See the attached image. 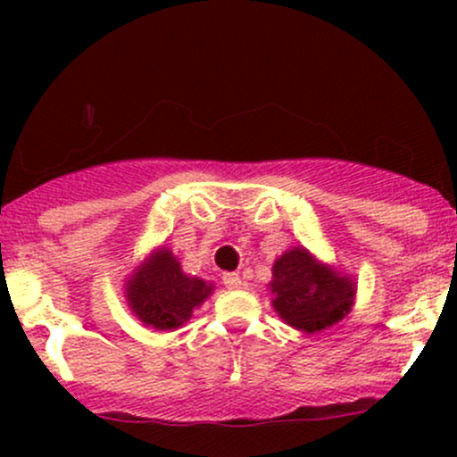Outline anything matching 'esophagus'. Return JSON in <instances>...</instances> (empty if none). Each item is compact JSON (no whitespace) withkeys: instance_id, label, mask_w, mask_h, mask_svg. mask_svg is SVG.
Segmentation results:
<instances>
[{"instance_id":"34e87169","label":"esophagus","mask_w":457,"mask_h":457,"mask_svg":"<svg viewBox=\"0 0 457 457\" xmlns=\"http://www.w3.org/2000/svg\"><path fill=\"white\" fill-rule=\"evenodd\" d=\"M223 283L225 287H229V290H238V287L243 286V279H240L238 272H225Z\"/></svg>"}]
</instances>
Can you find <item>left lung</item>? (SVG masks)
Instances as JSON below:
<instances>
[{
  "label": "left lung",
  "mask_w": 457,
  "mask_h": 457,
  "mask_svg": "<svg viewBox=\"0 0 457 457\" xmlns=\"http://www.w3.org/2000/svg\"><path fill=\"white\" fill-rule=\"evenodd\" d=\"M272 309L287 327L313 335L353 312L356 281L337 266L318 260L307 246L283 251L272 264Z\"/></svg>",
  "instance_id": "obj_1"
}]
</instances>
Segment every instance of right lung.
I'll return each instance as SVG.
<instances>
[{
  "instance_id": "obj_1",
  "label": "right lung",
  "mask_w": 457,
  "mask_h": 457,
  "mask_svg": "<svg viewBox=\"0 0 457 457\" xmlns=\"http://www.w3.org/2000/svg\"><path fill=\"white\" fill-rule=\"evenodd\" d=\"M212 290L211 281L187 275L165 245L152 249L124 281L130 313L156 330L180 328Z\"/></svg>"
}]
</instances>
